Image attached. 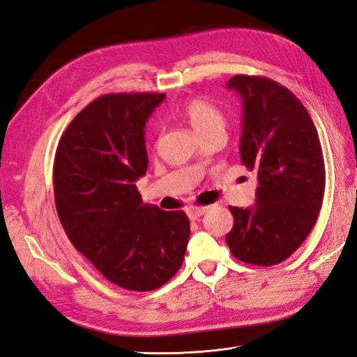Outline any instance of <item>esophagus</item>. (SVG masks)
Instances as JSON below:
<instances>
[{"instance_id":"obj_1","label":"esophagus","mask_w":357,"mask_h":357,"mask_svg":"<svg viewBox=\"0 0 357 357\" xmlns=\"http://www.w3.org/2000/svg\"><path fill=\"white\" fill-rule=\"evenodd\" d=\"M205 211H207V207H193L188 210V215L190 220H198Z\"/></svg>"}]
</instances>
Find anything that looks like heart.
<instances>
[{
  "mask_svg": "<svg viewBox=\"0 0 357 357\" xmlns=\"http://www.w3.org/2000/svg\"><path fill=\"white\" fill-rule=\"evenodd\" d=\"M176 114L186 121L201 138L225 134L226 116L214 102L193 96L176 107Z\"/></svg>",
  "mask_w": 357,
  "mask_h": 357,
  "instance_id": "obj_1",
  "label": "heart"
}]
</instances>
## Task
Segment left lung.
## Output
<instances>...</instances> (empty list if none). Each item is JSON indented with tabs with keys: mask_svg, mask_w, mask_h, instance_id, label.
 Segmentation results:
<instances>
[{
	"mask_svg": "<svg viewBox=\"0 0 357 357\" xmlns=\"http://www.w3.org/2000/svg\"><path fill=\"white\" fill-rule=\"evenodd\" d=\"M228 89L243 100L241 162L257 172L256 205L229 207L231 253L245 264L271 266L305 241L325 195V160L307 109L283 84L236 74Z\"/></svg>",
	"mask_w": 357,
	"mask_h": 357,
	"instance_id": "1",
	"label": "left lung"
}]
</instances>
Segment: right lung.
Masks as SVG:
<instances>
[{"label":"right lung","instance_id":"1","mask_svg":"<svg viewBox=\"0 0 357 357\" xmlns=\"http://www.w3.org/2000/svg\"><path fill=\"white\" fill-rule=\"evenodd\" d=\"M164 93H107L66 129L53 162L59 220L71 244L116 286L149 291L176 275L190 223L143 204L135 181L149 158L144 126Z\"/></svg>","mask_w":357,"mask_h":357}]
</instances>
